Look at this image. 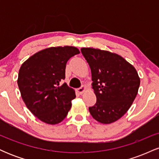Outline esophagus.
Returning <instances> with one entry per match:
<instances>
[{"mask_svg": "<svg viewBox=\"0 0 159 159\" xmlns=\"http://www.w3.org/2000/svg\"><path fill=\"white\" fill-rule=\"evenodd\" d=\"M85 89H86L85 86H82V87H79V88L77 89V92H78L79 94H82V93H84V91L85 90Z\"/></svg>", "mask_w": 159, "mask_h": 159, "instance_id": "34e87169", "label": "esophagus"}]
</instances>
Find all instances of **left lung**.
Returning <instances> with one entry per match:
<instances>
[{
  "label": "left lung",
  "mask_w": 159,
  "mask_h": 159,
  "mask_svg": "<svg viewBox=\"0 0 159 159\" xmlns=\"http://www.w3.org/2000/svg\"><path fill=\"white\" fill-rule=\"evenodd\" d=\"M91 69L96 103L89 107L95 120L109 124L121 118L131 107L140 86L136 69L118 54L107 51L82 48Z\"/></svg>",
  "instance_id": "obj_1"
}]
</instances>
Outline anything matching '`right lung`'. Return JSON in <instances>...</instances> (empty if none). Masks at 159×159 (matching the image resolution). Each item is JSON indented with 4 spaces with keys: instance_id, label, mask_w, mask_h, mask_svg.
I'll use <instances>...</instances> for the list:
<instances>
[{
    "instance_id": "right-lung-1",
    "label": "right lung",
    "mask_w": 159,
    "mask_h": 159,
    "mask_svg": "<svg viewBox=\"0 0 159 159\" xmlns=\"http://www.w3.org/2000/svg\"><path fill=\"white\" fill-rule=\"evenodd\" d=\"M73 46L52 47L36 53L21 65L18 85L27 108L45 123L63 121L70 110L75 91L64 83L66 66L79 54Z\"/></svg>"
}]
</instances>
